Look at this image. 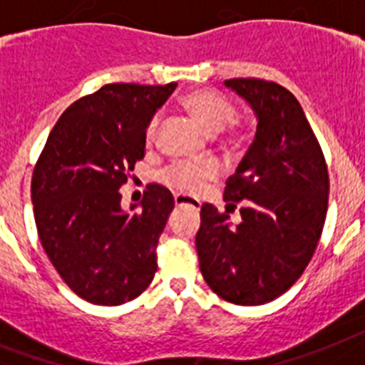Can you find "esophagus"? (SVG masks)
Returning <instances> with one entry per match:
<instances>
[{"mask_svg": "<svg viewBox=\"0 0 365 365\" xmlns=\"http://www.w3.org/2000/svg\"><path fill=\"white\" fill-rule=\"evenodd\" d=\"M174 204L178 205H191V207L195 209H200V202L196 200V198H192V196H187V195H174Z\"/></svg>", "mask_w": 365, "mask_h": 365, "instance_id": "obj_1", "label": "esophagus"}]
</instances>
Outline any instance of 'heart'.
Wrapping results in <instances>:
<instances>
[{"label":"heart","mask_w":365,"mask_h":365,"mask_svg":"<svg viewBox=\"0 0 365 365\" xmlns=\"http://www.w3.org/2000/svg\"><path fill=\"white\" fill-rule=\"evenodd\" d=\"M180 104L209 132H220L235 119V104L231 103L226 95L211 88H196V90L187 91L180 99ZM160 123V113H154L148 119L147 130H145L147 141L156 138ZM231 138L239 139V132H233ZM217 174L218 165L215 161H174L161 173V180L176 191L196 192Z\"/></svg>","instance_id":"b5f03b06"}]
</instances>
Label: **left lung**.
<instances>
[{"label":"left lung","mask_w":365,"mask_h":365,"mask_svg":"<svg viewBox=\"0 0 365 365\" xmlns=\"http://www.w3.org/2000/svg\"><path fill=\"white\" fill-rule=\"evenodd\" d=\"M257 113V134L224 189L227 211L204 204L196 252L205 283L233 305H264L284 294L318 248L329 205V170L299 101L264 78H230Z\"/></svg>","instance_id":"1"}]
</instances>
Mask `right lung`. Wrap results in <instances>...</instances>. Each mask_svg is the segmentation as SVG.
I'll list each match as a JSON object with an SVG mask.
<instances>
[{"mask_svg": "<svg viewBox=\"0 0 365 365\" xmlns=\"http://www.w3.org/2000/svg\"><path fill=\"white\" fill-rule=\"evenodd\" d=\"M176 86L115 82L84 95L60 115L34 165L40 242L62 281L93 305L135 299L158 270L173 195L148 183L141 209L126 213L119 187L145 158L148 119Z\"/></svg>", "mask_w": 365, "mask_h": 365, "instance_id": "right-lung-1", "label": "right lung"}]
</instances>
